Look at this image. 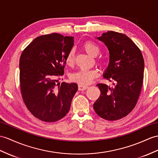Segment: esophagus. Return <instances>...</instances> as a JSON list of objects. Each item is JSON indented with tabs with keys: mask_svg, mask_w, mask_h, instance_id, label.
Wrapping results in <instances>:
<instances>
[{
	"mask_svg": "<svg viewBox=\"0 0 158 158\" xmlns=\"http://www.w3.org/2000/svg\"><path fill=\"white\" fill-rule=\"evenodd\" d=\"M88 88V86L83 85V84H78V90H84L87 89Z\"/></svg>",
	"mask_w": 158,
	"mask_h": 158,
	"instance_id": "obj_1",
	"label": "esophagus"
}]
</instances>
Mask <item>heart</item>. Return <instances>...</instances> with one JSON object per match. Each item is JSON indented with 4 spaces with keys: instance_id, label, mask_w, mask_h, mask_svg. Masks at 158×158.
<instances>
[{
    "instance_id": "heart-1",
    "label": "heart",
    "mask_w": 158,
    "mask_h": 158,
    "mask_svg": "<svg viewBox=\"0 0 158 158\" xmlns=\"http://www.w3.org/2000/svg\"><path fill=\"white\" fill-rule=\"evenodd\" d=\"M84 49L85 52L92 57H96L100 53V48L98 46L92 41L86 42L83 45ZM66 63L68 66H72L74 62V51L71 49L65 57ZM98 72L96 70H88V69H82L78 72L73 73L71 76V80L81 84H88L92 82L94 78L97 76Z\"/></svg>"
}]
</instances>
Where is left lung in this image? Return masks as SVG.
<instances>
[{
    "label": "left lung",
    "instance_id": "obj_1",
    "mask_svg": "<svg viewBox=\"0 0 158 158\" xmlns=\"http://www.w3.org/2000/svg\"><path fill=\"white\" fill-rule=\"evenodd\" d=\"M109 52V63L103 76L113 86L98 84L101 95L93 107L108 121L127 116L135 106L143 80L144 60L139 48L125 35L110 31L97 37Z\"/></svg>",
    "mask_w": 158,
    "mask_h": 158
}]
</instances>
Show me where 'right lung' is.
<instances>
[{"label":"right lung","mask_w":158,"mask_h":158,"mask_svg":"<svg viewBox=\"0 0 158 158\" xmlns=\"http://www.w3.org/2000/svg\"><path fill=\"white\" fill-rule=\"evenodd\" d=\"M74 41V37L58 33L44 35L36 37L21 56L23 99L33 116L43 121L55 122L66 116L78 90L76 83H57Z\"/></svg>","instance_id":"add662e5"}]
</instances>
